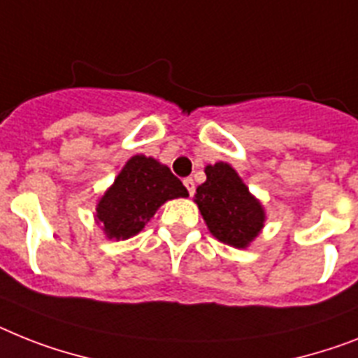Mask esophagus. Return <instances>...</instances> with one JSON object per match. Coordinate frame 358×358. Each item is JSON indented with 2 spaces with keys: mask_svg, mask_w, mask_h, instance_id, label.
<instances>
[{
  "mask_svg": "<svg viewBox=\"0 0 358 358\" xmlns=\"http://www.w3.org/2000/svg\"><path fill=\"white\" fill-rule=\"evenodd\" d=\"M182 182H185L188 194H190V196H194V192H196V185H194V179H192V177H186Z\"/></svg>",
  "mask_w": 358,
  "mask_h": 358,
  "instance_id": "1",
  "label": "esophagus"
}]
</instances>
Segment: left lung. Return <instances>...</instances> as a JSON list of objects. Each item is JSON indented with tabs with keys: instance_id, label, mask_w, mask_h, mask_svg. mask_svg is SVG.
I'll return each mask as SVG.
<instances>
[{
	"instance_id": "8db88e82",
	"label": "left lung",
	"mask_w": 358,
	"mask_h": 358,
	"mask_svg": "<svg viewBox=\"0 0 358 358\" xmlns=\"http://www.w3.org/2000/svg\"><path fill=\"white\" fill-rule=\"evenodd\" d=\"M205 173L206 181L197 186L196 203L206 225L220 241L243 249L264 227V208L225 162L206 166Z\"/></svg>"
}]
</instances>
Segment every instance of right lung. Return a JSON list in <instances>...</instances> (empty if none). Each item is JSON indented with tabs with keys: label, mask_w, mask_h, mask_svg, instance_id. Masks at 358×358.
Listing matches in <instances>:
<instances>
[{
	"label": "right lung",
	"mask_w": 358,
	"mask_h": 358,
	"mask_svg": "<svg viewBox=\"0 0 358 358\" xmlns=\"http://www.w3.org/2000/svg\"><path fill=\"white\" fill-rule=\"evenodd\" d=\"M186 196L188 190L170 168L152 157L135 155L100 199L96 220L108 238L128 239L144 229L164 201Z\"/></svg>",
	"instance_id": "right-lung-1"
}]
</instances>
